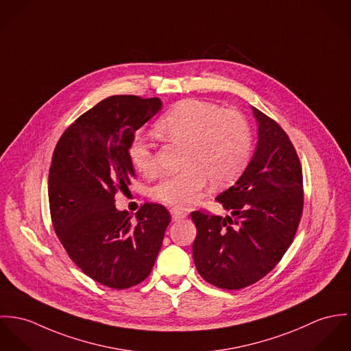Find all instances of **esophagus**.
Segmentation results:
<instances>
[{
  "mask_svg": "<svg viewBox=\"0 0 351 351\" xmlns=\"http://www.w3.org/2000/svg\"><path fill=\"white\" fill-rule=\"evenodd\" d=\"M171 215H172V221H180L183 218L187 217V213L179 210V208H172L171 210Z\"/></svg>",
  "mask_w": 351,
  "mask_h": 351,
  "instance_id": "obj_1",
  "label": "esophagus"
}]
</instances>
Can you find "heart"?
<instances>
[{
  "label": "heart",
  "instance_id": "b5f03b06",
  "mask_svg": "<svg viewBox=\"0 0 351 351\" xmlns=\"http://www.w3.org/2000/svg\"><path fill=\"white\" fill-rule=\"evenodd\" d=\"M155 133L165 141L184 145V169L162 178L151 190L154 199L176 207L195 203L207 179L214 187L233 183L247 165L252 152V132L243 116L199 99L173 105L157 121ZM129 158L140 173H155L151 147L143 138L132 141Z\"/></svg>",
  "mask_w": 351,
  "mask_h": 351
}]
</instances>
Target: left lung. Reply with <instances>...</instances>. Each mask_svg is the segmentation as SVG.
<instances>
[{"mask_svg": "<svg viewBox=\"0 0 351 351\" xmlns=\"http://www.w3.org/2000/svg\"><path fill=\"white\" fill-rule=\"evenodd\" d=\"M258 141L250 162L215 197L230 215L193 211V257L199 274L222 289L249 287L272 271L300 223L304 195L300 160L281 126L253 108Z\"/></svg>", "mask_w": 351, "mask_h": 351, "instance_id": "8db88e82", "label": "left lung"}]
</instances>
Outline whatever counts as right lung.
Returning <instances> with one entry per match:
<instances>
[{
  "mask_svg": "<svg viewBox=\"0 0 351 351\" xmlns=\"http://www.w3.org/2000/svg\"><path fill=\"white\" fill-rule=\"evenodd\" d=\"M161 106L156 97H109L64 130L52 155L48 199L55 233L82 272L109 288H130L149 276L171 222L161 204L144 203L136 222L114 206V195L134 176V133Z\"/></svg>",
  "mask_w": 351,
  "mask_h": 351,
  "instance_id": "add662e5",
  "label": "right lung"
}]
</instances>
